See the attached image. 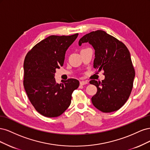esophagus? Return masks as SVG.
Listing matches in <instances>:
<instances>
[{
    "mask_svg": "<svg viewBox=\"0 0 150 150\" xmlns=\"http://www.w3.org/2000/svg\"><path fill=\"white\" fill-rule=\"evenodd\" d=\"M88 84V81H80V84L81 85H85Z\"/></svg>",
    "mask_w": 150,
    "mask_h": 150,
    "instance_id": "obj_1",
    "label": "esophagus"
}]
</instances>
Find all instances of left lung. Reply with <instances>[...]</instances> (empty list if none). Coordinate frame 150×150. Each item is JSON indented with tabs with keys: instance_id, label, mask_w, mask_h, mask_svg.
I'll return each instance as SVG.
<instances>
[{
	"instance_id": "8db88e82",
	"label": "left lung",
	"mask_w": 150,
	"mask_h": 150,
	"mask_svg": "<svg viewBox=\"0 0 150 150\" xmlns=\"http://www.w3.org/2000/svg\"><path fill=\"white\" fill-rule=\"evenodd\" d=\"M89 42L95 50L94 68L103 70L102 82L90 81L97 88L91 98L93 105L103 112L118 110L129 97L135 71L128 48L122 42L105 31L98 30L84 35L79 45Z\"/></svg>"
}]
</instances>
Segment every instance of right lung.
I'll return each mask as SVG.
<instances>
[{
    "label": "right lung",
    "mask_w": 150,
    "mask_h": 150,
    "mask_svg": "<svg viewBox=\"0 0 150 150\" xmlns=\"http://www.w3.org/2000/svg\"><path fill=\"white\" fill-rule=\"evenodd\" d=\"M51 35L28 52L24 62V86L31 104L40 115L48 117L61 115L70 106L72 93L79 87L76 79L58 84L56 69L63 66L67 49L78 37Z\"/></svg>",
    "instance_id": "right-lung-1"
}]
</instances>
